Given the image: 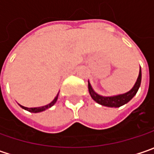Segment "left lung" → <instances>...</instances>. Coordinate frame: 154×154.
I'll return each mask as SVG.
<instances>
[{"instance_id":"8db88e82","label":"left lung","mask_w":154,"mask_h":154,"mask_svg":"<svg viewBox=\"0 0 154 154\" xmlns=\"http://www.w3.org/2000/svg\"><path fill=\"white\" fill-rule=\"evenodd\" d=\"M140 82H141V69L140 68L139 75H138V78H137L135 84L131 88V90H129L128 92H125V93L115 95V96H102V95L98 94L93 90L89 81H88V90H89V93H90L91 97L95 102H97L103 106L118 108L122 105L127 103L128 102H129L135 96L136 92L139 90Z\"/></svg>"}]
</instances>
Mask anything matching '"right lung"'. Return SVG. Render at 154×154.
I'll use <instances>...</instances> for the list:
<instances>
[{
    "label": "right lung",
    "instance_id": "obj_1",
    "mask_svg": "<svg viewBox=\"0 0 154 154\" xmlns=\"http://www.w3.org/2000/svg\"><path fill=\"white\" fill-rule=\"evenodd\" d=\"M58 95H59V92H58V94L56 96V98L53 99V101H52V102H51V103H49V104H47V105H45V106H41V107H34V108H28V107H25V106H23V105H20V103H19V105L20 106L21 108H23L24 109L28 110L29 112H32V113H38V112L44 111V110H45V109H49V108L52 107V106L56 103L57 98H58Z\"/></svg>",
    "mask_w": 154,
    "mask_h": 154
}]
</instances>
